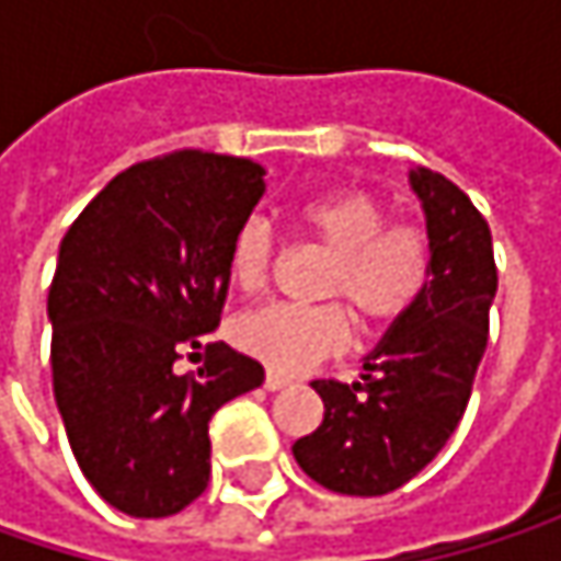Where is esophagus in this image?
I'll return each instance as SVG.
<instances>
[{
    "label": "esophagus",
    "mask_w": 561,
    "mask_h": 561,
    "mask_svg": "<svg viewBox=\"0 0 561 561\" xmlns=\"http://www.w3.org/2000/svg\"><path fill=\"white\" fill-rule=\"evenodd\" d=\"M285 387H291V377H285L279 370H270L266 374V390L276 392V390H285Z\"/></svg>",
    "instance_id": "34e87169"
}]
</instances>
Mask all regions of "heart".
<instances>
[{
    "label": "heart",
    "mask_w": 561,
    "mask_h": 561,
    "mask_svg": "<svg viewBox=\"0 0 561 561\" xmlns=\"http://www.w3.org/2000/svg\"><path fill=\"white\" fill-rule=\"evenodd\" d=\"M314 247L331 253L321 295L344 298L364 321L402 318L428 282L425 237L409 224H387V207L357 187L328 191L295 210ZM276 263V233L266 220H247L230 247V279L240 291H260ZM233 344L279 374H301L321 357L341 354L351 341V318L341 305L270 301L243 311Z\"/></svg>",
    "instance_id": "heart-1"
}]
</instances>
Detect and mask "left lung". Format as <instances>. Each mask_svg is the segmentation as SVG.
Here are the masks:
<instances>
[{"mask_svg": "<svg viewBox=\"0 0 561 561\" xmlns=\"http://www.w3.org/2000/svg\"><path fill=\"white\" fill-rule=\"evenodd\" d=\"M409 187L428 233L425 291L364 357L360 383H311L324 422L291 445L298 468L334 494L380 497L412 481L458 428L488 347L491 227L438 171L412 169Z\"/></svg>", "mask_w": 561, "mask_h": 561, "instance_id": "8db88e82", "label": "left lung"}]
</instances>
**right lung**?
<instances>
[{"instance_id":"1","label":"right lung","mask_w":561,"mask_h":561,"mask_svg":"<svg viewBox=\"0 0 561 561\" xmlns=\"http://www.w3.org/2000/svg\"><path fill=\"white\" fill-rule=\"evenodd\" d=\"M266 169L174 152L116 174L60 240L48 291L55 402L93 491L126 516L162 519L210 478V415L263 387V364L208 341L198 377L184 346L220 324L230 247L266 194Z\"/></svg>"}]
</instances>
